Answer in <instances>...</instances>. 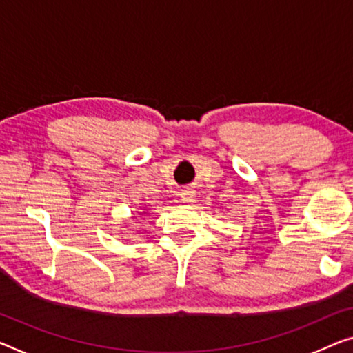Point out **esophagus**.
<instances>
[{
  "instance_id": "esophagus-1",
  "label": "esophagus",
  "mask_w": 353,
  "mask_h": 353,
  "mask_svg": "<svg viewBox=\"0 0 353 353\" xmlns=\"http://www.w3.org/2000/svg\"><path fill=\"white\" fill-rule=\"evenodd\" d=\"M181 200H183L184 203L195 202V192L191 191V189H188V191H183L181 192Z\"/></svg>"
}]
</instances>
